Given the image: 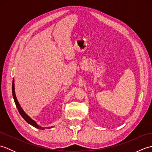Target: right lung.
<instances>
[{"label": "right lung", "mask_w": 152, "mask_h": 152, "mask_svg": "<svg viewBox=\"0 0 152 152\" xmlns=\"http://www.w3.org/2000/svg\"><path fill=\"white\" fill-rule=\"evenodd\" d=\"M12 95H13V97H14V102H15V104L16 105V107H17L18 111L19 112V114H21V115L23 117L25 121H26L28 124H29L30 125H31L32 126H33V127H36L37 129H39L41 130H44V127H40L39 125H38L36 122L34 121H33V119H31L28 116L25 114V112L23 110V109L21 108L20 104H19V102L18 101V99L16 98V96H15V89H14V80H13V82H12ZM50 128H52V127H47V129H50Z\"/></svg>", "instance_id": "add662e5"}]
</instances>
